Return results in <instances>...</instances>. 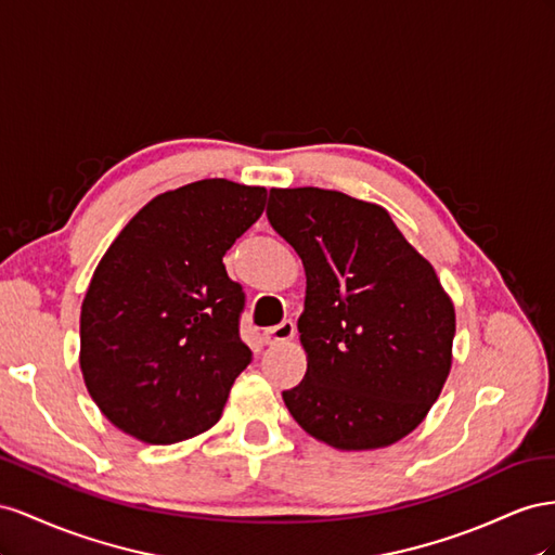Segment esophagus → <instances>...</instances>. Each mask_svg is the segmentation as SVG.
Returning a JSON list of instances; mask_svg holds the SVG:
<instances>
[{
    "mask_svg": "<svg viewBox=\"0 0 555 555\" xmlns=\"http://www.w3.org/2000/svg\"><path fill=\"white\" fill-rule=\"evenodd\" d=\"M293 337H295V325L291 321H283V323L262 332V344L264 346H276V344H283V341H291Z\"/></svg>",
    "mask_w": 555,
    "mask_h": 555,
    "instance_id": "34e87169",
    "label": "esophagus"
}]
</instances>
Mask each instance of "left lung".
I'll return each mask as SVG.
<instances>
[{"mask_svg": "<svg viewBox=\"0 0 555 555\" xmlns=\"http://www.w3.org/2000/svg\"><path fill=\"white\" fill-rule=\"evenodd\" d=\"M269 225L307 272V374L283 390L293 418L341 451L390 447L437 402L455 311L433 264L376 204L323 188H272Z\"/></svg>", "mask_w": 555, "mask_h": 555, "instance_id": "8db88e82", "label": "left lung"}]
</instances>
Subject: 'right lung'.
<instances>
[{
    "instance_id": "right-lung-1",
    "label": "right lung",
    "mask_w": 555,
    "mask_h": 555,
    "mask_svg": "<svg viewBox=\"0 0 555 555\" xmlns=\"http://www.w3.org/2000/svg\"><path fill=\"white\" fill-rule=\"evenodd\" d=\"M267 190L204 179L157 195L108 246L81 307V372L102 414L146 444L220 418L253 358L246 295L223 256L256 223Z\"/></svg>"
}]
</instances>
